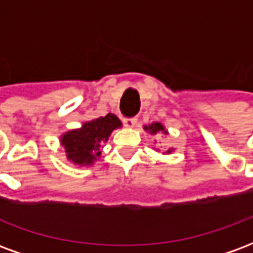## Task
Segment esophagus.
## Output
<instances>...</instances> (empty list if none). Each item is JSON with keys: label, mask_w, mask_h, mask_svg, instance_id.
<instances>
[{"label": "esophagus", "mask_w": 253, "mask_h": 253, "mask_svg": "<svg viewBox=\"0 0 253 253\" xmlns=\"http://www.w3.org/2000/svg\"><path fill=\"white\" fill-rule=\"evenodd\" d=\"M138 119L137 118H123V125L128 128H132V127H135L137 125Z\"/></svg>", "instance_id": "34e87169"}]
</instances>
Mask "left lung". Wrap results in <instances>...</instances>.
Here are the masks:
<instances>
[{"label":"left lung","mask_w":253,"mask_h":253,"mask_svg":"<svg viewBox=\"0 0 253 253\" xmlns=\"http://www.w3.org/2000/svg\"><path fill=\"white\" fill-rule=\"evenodd\" d=\"M145 128L149 130L152 134H156V132H161V131L167 134V131H164V126H163L161 123H153V125H150L149 127H145ZM168 152H170V150H168Z\"/></svg>","instance_id":"8db88e82"}]
</instances>
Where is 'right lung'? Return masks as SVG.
<instances>
[{
	"instance_id": "obj_1",
	"label": "right lung",
	"mask_w": 253,
	"mask_h": 253,
	"mask_svg": "<svg viewBox=\"0 0 253 253\" xmlns=\"http://www.w3.org/2000/svg\"><path fill=\"white\" fill-rule=\"evenodd\" d=\"M121 126V121L114 114H108L84 123L80 130L66 132L61 143L66 150L67 159L74 164L90 165L100 157V143L105 142L112 130Z\"/></svg>"
}]
</instances>
